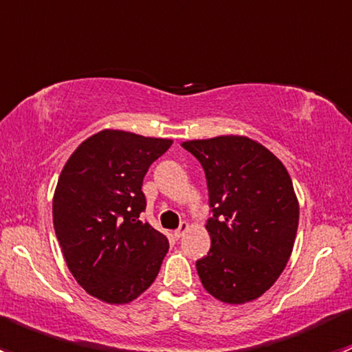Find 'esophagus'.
Masks as SVG:
<instances>
[{
  "label": "esophagus",
  "instance_id": "esophagus-1",
  "mask_svg": "<svg viewBox=\"0 0 352 352\" xmlns=\"http://www.w3.org/2000/svg\"><path fill=\"white\" fill-rule=\"evenodd\" d=\"M187 230H189V223L182 221V223H180L179 228H177L175 232H173V235H175V239H180V236H184V233H186Z\"/></svg>",
  "mask_w": 352,
  "mask_h": 352
}]
</instances>
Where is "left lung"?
<instances>
[{
    "label": "left lung",
    "mask_w": 352,
    "mask_h": 352,
    "mask_svg": "<svg viewBox=\"0 0 352 352\" xmlns=\"http://www.w3.org/2000/svg\"><path fill=\"white\" fill-rule=\"evenodd\" d=\"M206 173L211 248L196 262L202 286L223 303L257 300L285 271L300 206L286 166L247 136L184 141Z\"/></svg>",
    "instance_id": "1"
}]
</instances>
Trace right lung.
I'll return each instance as SVG.
<instances>
[{"label": "right lung", "instance_id": "1", "mask_svg": "<svg viewBox=\"0 0 352 352\" xmlns=\"http://www.w3.org/2000/svg\"><path fill=\"white\" fill-rule=\"evenodd\" d=\"M172 140L104 129L67 158L52 199V221L67 269L97 300H136L158 276L168 240L140 219L143 179Z\"/></svg>", "mask_w": 352, "mask_h": 352}]
</instances>
